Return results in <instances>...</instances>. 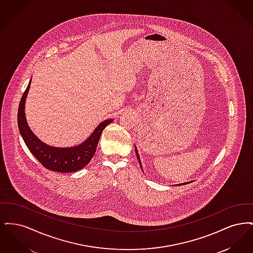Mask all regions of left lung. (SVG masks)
<instances>
[{"label": "left lung", "mask_w": 253, "mask_h": 253, "mask_svg": "<svg viewBox=\"0 0 253 253\" xmlns=\"http://www.w3.org/2000/svg\"><path fill=\"white\" fill-rule=\"evenodd\" d=\"M134 150H135V154H136V157L138 158V161H139V164H141V162H140V159H139V156H138V153H137V150H136V148L134 147ZM141 166V165H140ZM142 168V167H141ZM185 184H188V183H182V185H185Z\"/></svg>", "instance_id": "1"}]
</instances>
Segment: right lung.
I'll return each mask as SVG.
<instances>
[{
    "instance_id": "right-lung-1",
    "label": "right lung",
    "mask_w": 253,
    "mask_h": 253,
    "mask_svg": "<svg viewBox=\"0 0 253 253\" xmlns=\"http://www.w3.org/2000/svg\"><path fill=\"white\" fill-rule=\"evenodd\" d=\"M30 84L24 91L18 109V126L25 144L37 160L44 167L58 172H72L80 170L90 162L95 155L96 146L99 141L103 129L108 126L113 120L101 122L92 134L82 144L70 148L52 147L41 141L27 125L24 104Z\"/></svg>"
}]
</instances>
